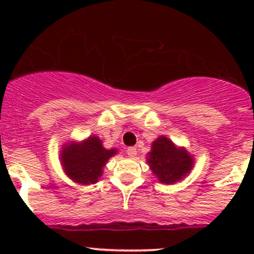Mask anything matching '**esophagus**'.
Masks as SVG:
<instances>
[{
  "label": "esophagus",
  "mask_w": 254,
  "mask_h": 254,
  "mask_svg": "<svg viewBox=\"0 0 254 254\" xmlns=\"http://www.w3.org/2000/svg\"><path fill=\"white\" fill-rule=\"evenodd\" d=\"M127 155L129 156V157H135L137 155L136 148H133V147L127 148Z\"/></svg>",
  "instance_id": "obj_1"
}]
</instances>
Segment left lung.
<instances>
[{
  "mask_svg": "<svg viewBox=\"0 0 254 254\" xmlns=\"http://www.w3.org/2000/svg\"><path fill=\"white\" fill-rule=\"evenodd\" d=\"M147 162L157 179L165 184H173L191 171L193 159L184 148L178 149L171 139L160 136L151 144Z\"/></svg>",
  "mask_w": 254,
  "mask_h": 254,
  "instance_id": "1",
  "label": "left lung"
}]
</instances>
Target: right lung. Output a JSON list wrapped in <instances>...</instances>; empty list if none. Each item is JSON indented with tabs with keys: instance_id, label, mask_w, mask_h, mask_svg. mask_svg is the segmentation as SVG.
Segmentation results:
<instances>
[{
	"instance_id": "1",
	"label": "right lung",
	"mask_w": 254,
	"mask_h": 254,
	"mask_svg": "<svg viewBox=\"0 0 254 254\" xmlns=\"http://www.w3.org/2000/svg\"><path fill=\"white\" fill-rule=\"evenodd\" d=\"M116 149L107 150L97 136L88 137L82 143L64 145L61 159L64 171L76 183L94 184L103 174V167Z\"/></svg>"
}]
</instances>
